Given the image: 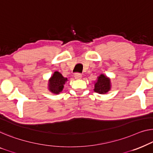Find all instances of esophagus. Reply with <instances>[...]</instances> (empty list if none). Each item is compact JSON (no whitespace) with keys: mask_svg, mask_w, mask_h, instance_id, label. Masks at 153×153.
<instances>
[{"mask_svg":"<svg viewBox=\"0 0 153 153\" xmlns=\"http://www.w3.org/2000/svg\"><path fill=\"white\" fill-rule=\"evenodd\" d=\"M74 77L76 79H79L82 78V75L80 74H78V73H76V74H75Z\"/></svg>","mask_w":153,"mask_h":153,"instance_id":"obj_1","label":"esophagus"}]
</instances>
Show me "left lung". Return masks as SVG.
Masks as SVG:
<instances>
[{
  "label": "left lung",
  "mask_w": 153,
  "mask_h": 153,
  "mask_svg": "<svg viewBox=\"0 0 153 153\" xmlns=\"http://www.w3.org/2000/svg\"><path fill=\"white\" fill-rule=\"evenodd\" d=\"M111 89V79L104 74H100L95 82L94 91L99 94H106Z\"/></svg>",
  "instance_id": "left-lung-1"
}]
</instances>
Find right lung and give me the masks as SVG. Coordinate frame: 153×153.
Listing matches in <instances>:
<instances>
[{
  "label": "right lung",
  "mask_w": 153,
  "mask_h": 153,
  "mask_svg": "<svg viewBox=\"0 0 153 153\" xmlns=\"http://www.w3.org/2000/svg\"><path fill=\"white\" fill-rule=\"evenodd\" d=\"M68 81L58 71H55L48 81V89L53 94H59L62 92L64 85Z\"/></svg>",
  "instance_id": "1"
}]
</instances>
